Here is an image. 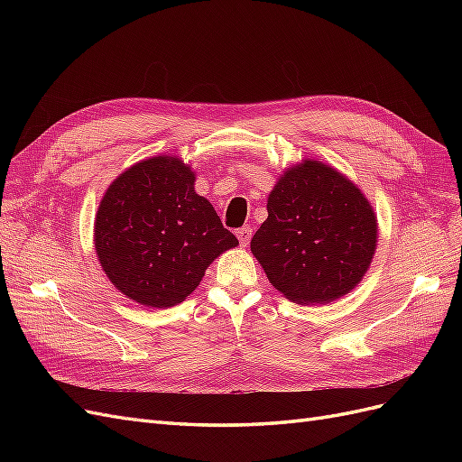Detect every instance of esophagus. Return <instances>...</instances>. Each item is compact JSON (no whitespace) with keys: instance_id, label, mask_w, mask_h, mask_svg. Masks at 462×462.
<instances>
[{"instance_id":"obj_1","label":"esophagus","mask_w":462,"mask_h":462,"mask_svg":"<svg viewBox=\"0 0 462 462\" xmlns=\"http://www.w3.org/2000/svg\"><path fill=\"white\" fill-rule=\"evenodd\" d=\"M250 236H253V227H250V226H245L241 229H236V239H239L241 246H248Z\"/></svg>"}]
</instances>
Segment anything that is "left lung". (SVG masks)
<instances>
[{
    "mask_svg": "<svg viewBox=\"0 0 462 462\" xmlns=\"http://www.w3.org/2000/svg\"><path fill=\"white\" fill-rule=\"evenodd\" d=\"M375 243L377 219L360 189L331 165L302 160L270 192L250 250L289 300L328 304L362 282Z\"/></svg>",
    "mask_w": 462,
    "mask_h": 462,
    "instance_id": "8db88e82",
    "label": "left lung"
}]
</instances>
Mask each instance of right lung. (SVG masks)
<instances>
[{
	"mask_svg": "<svg viewBox=\"0 0 462 462\" xmlns=\"http://www.w3.org/2000/svg\"><path fill=\"white\" fill-rule=\"evenodd\" d=\"M190 165L175 156L134 163L97 206L94 246L125 297L170 309L183 302L219 254L239 245L214 206L194 192Z\"/></svg>",
	"mask_w": 462,
	"mask_h": 462,
	"instance_id": "right-lung-1",
	"label": "right lung"
}]
</instances>
